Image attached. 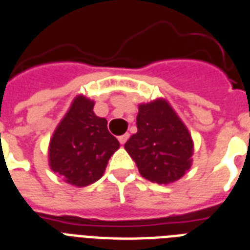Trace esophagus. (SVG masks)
Listing matches in <instances>:
<instances>
[{
  "instance_id": "esophagus-1",
  "label": "esophagus",
  "mask_w": 250,
  "mask_h": 250,
  "mask_svg": "<svg viewBox=\"0 0 250 250\" xmlns=\"http://www.w3.org/2000/svg\"><path fill=\"white\" fill-rule=\"evenodd\" d=\"M128 137H129V133H125V135H122V136L118 137V140H119V143L123 145V144H125V141L128 140Z\"/></svg>"
}]
</instances>
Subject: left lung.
I'll use <instances>...</instances> for the list:
<instances>
[{
    "mask_svg": "<svg viewBox=\"0 0 250 250\" xmlns=\"http://www.w3.org/2000/svg\"><path fill=\"white\" fill-rule=\"evenodd\" d=\"M137 132L125 144L141 176L170 184L192 166L193 140L189 131L165 98L139 105Z\"/></svg>",
    "mask_w": 250,
    "mask_h": 250,
    "instance_id": "1",
    "label": "left lung"
}]
</instances>
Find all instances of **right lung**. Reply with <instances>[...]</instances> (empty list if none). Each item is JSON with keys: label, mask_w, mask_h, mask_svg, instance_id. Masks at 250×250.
<instances>
[{"label": "right lung", "mask_w": 250, "mask_h": 250, "mask_svg": "<svg viewBox=\"0 0 250 250\" xmlns=\"http://www.w3.org/2000/svg\"><path fill=\"white\" fill-rule=\"evenodd\" d=\"M94 101L78 94L58 123L49 143V166L74 187L97 182L119 141L109 132L107 121L93 111Z\"/></svg>", "instance_id": "add662e5"}]
</instances>
